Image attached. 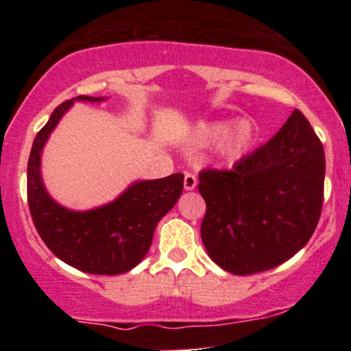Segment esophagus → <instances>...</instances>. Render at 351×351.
Here are the masks:
<instances>
[{
	"label": "esophagus",
	"instance_id": "1",
	"mask_svg": "<svg viewBox=\"0 0 351 351\" xmlns=\"http://www.w3.org/2000/svg\"><path fill=\"white\" fill-rule=\"evenodd\" d=\"M196 184H198L196 176L193 175V173H184V181H183L184 189H186V191H191V189L196 188Z\"/></svg>",
	"mask_w": 351,
	"mask_h": 351
}]
</instances>
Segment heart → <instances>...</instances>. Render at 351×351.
<instances>
[{
    "label": "heart",
    "mask_w": 351,
    "mask_h": 351,
    "mask_svg": "<svg viewBox=\"0 0 351 351\" xmlns=\"http://www.w3.org/2000/svg\"><path fill=\"white\" fill-rule=\"evenodd\" d=\"M229 128H231V123L224 122V120L199 123L196 128V140L203 143H211L224 136L225 138L221 140L219 145L221 155L229 160L239 158L251 147L254 140V127L251 122L243 120V122H237L231 131L228 130Z\"/></svg>",
    "instance_id": "heart-1"
}]
</instances>
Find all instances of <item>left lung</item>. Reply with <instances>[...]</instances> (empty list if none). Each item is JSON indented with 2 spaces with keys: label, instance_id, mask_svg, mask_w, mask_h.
<instances>
[{
  "label": "left lung",
  "instance_id": "left-lung-1",
  "mask_svg": "<svg viewBox=\"0 0 351 351\" xmlns=\"http://www.w3.org/2000/svg\"><path fill=\"white\" fill-rule=\"evenodd\" d=\"M201 239L215 263L249 276L289 261L308 243L324 204L325 153L300 110L232 170H203Z\"/></svg>",
  "mask_w": 351,
  "mask_h": 351
}]
</instances>
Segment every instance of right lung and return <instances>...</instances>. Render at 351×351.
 Returning <instances> with one entry per match:
<instances>
[{"instance_id":"1","label":"right lung","mask_w":351,"mask_h":351,"mask_svg":"<svg viewBox=\"0 0 351 351\" xmlns=\"http://www.w3.org/2000/svg\"><path fill=\"white\" fill-rule=\"evenodd\" d=\"M74 100L102 102L104 97L66 100L36 135L27 162V204L44 244L54 256L79 271L117 276L134 269L147 256L156 224L183 193L181 173L145 180L128 186L112 203L88 211H71L47 195L41 178V153L60 117Z\"/></svg>"}]
</instances>
